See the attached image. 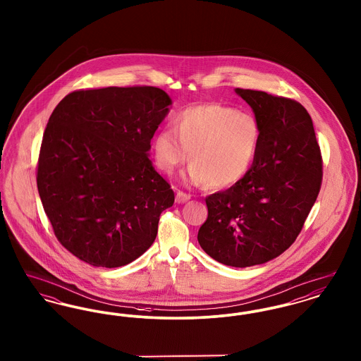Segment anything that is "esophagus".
I'll return each instance as SVG.
<instances>
[{"label": "esophagus", "mask_w": 361, "mask_h": 361, "mask_svg": "<svg viewBox=\"0 0 361 361\" xmlns=\"http://www.w3.org/2000/svg\"><path fill=\"white\" fill-rule=\"evenodd\" d=\"M189 199H190V196L187 195V193H184V192H181V190H178L176 193V203H178V204H183V203L188 202Z\"/></svg>", "instance_id": "34e87169"}]
</instances>
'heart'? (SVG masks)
<instances>
[{
    "label": "heart",
    "instance_id": "heart-1",
    "mask_svg": "<svg viewBox=\"0 0 361 361\" xmlns=\"http://www.w3.org/2000/svg\"><path fill=\"white\" fill-rule=\"evenodd\" d=\"M261 145L257 119L224 104L189 106L153 140L157 166L172 173L187 158L189 180L211 188L237 184L250 171Z\"/></svg>",
    "mask_w": 361,
    "mask_h": 361
}]
</instances>
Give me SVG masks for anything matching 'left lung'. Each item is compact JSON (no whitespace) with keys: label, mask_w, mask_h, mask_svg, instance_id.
Segmentation results:
<instances>
[{"label":"left lung","mask_w":361,"mask_h":361,"mask_svg":"<svg viewBox=\"0 0 361 361\" xmlns=\"http://www.w3.org/2000/svg\"><path fill=\"white\" fill-rule=\"evenodd\" d=\"M235 93L259 123V150L240 181L207 197L197 240L218 262L246 268L280 256L296 240L319 193L322 157L302 104L261 90Z\"/></svg>","instance_id":"8db88e82"}]
</instances>
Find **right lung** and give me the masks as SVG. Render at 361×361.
Wrapping results in <instances>:
<instances>
[{
    "label": "right lung",
    "mask_w": 361,
    "mask_h": 361,
    "mask_svg": "<svg viewBox=\"0 0 361 361\" xmlns=\"http://www.w3.org/2000/svg\"><path fill=\"white\" fill-rule=\"evenodd\" d=\"M172 99L154 86L77 90L49 119L37 190L58 240L89 265L118 268L154 242L171 185L149 158Z\"/></svg>",
    "instance_id": "right-lung-1"
}]
</instances>
